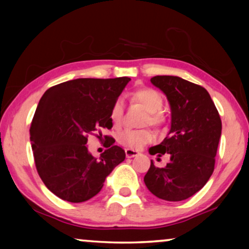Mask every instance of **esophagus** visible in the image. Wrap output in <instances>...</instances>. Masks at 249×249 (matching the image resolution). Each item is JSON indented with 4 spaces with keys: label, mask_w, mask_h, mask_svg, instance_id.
I'll list each match as a JSON object with an SVG mask.
<instances>
[{
    "label": "esophagus",
    "mask_w": 249,
    "mask_h": 249,
    "mask_svg": "<svg viewBox=\"0 0 249 249\" xmlns=\"http://www.w3.org/2000/svg\"><path fill=\"white\" fill-rule=\"evenodd\" d=\"M124 152H125V156H127L128 159L134 158V156H136V155L138 154L137 151H134V149H130V148H127Z\"/></svg>",
    "instance_id": "1"
}]
</instances>
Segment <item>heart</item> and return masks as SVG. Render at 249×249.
Returning <instances> with one entry per match:
<instances>
[{
    "mask_svg": "<svg viewBox=\"0 0 249 249\" xmlns=\"http://www.w3.org/2000/svg\"><path fill=\"white\" fill-rule=\"evenodd\" d=\"M134 98L139 102L146 111L148 112V117L146 119V124L153 125H161L164 122V118L161 114L163 104V97L159 91L152 88H142L134 94ZM124 117V102L118 100L115 102L111 111V118L114 124H121ZM153 138V134L148 129H125L118 136L119 142L122 145L130 148H139L142 145L147 144Z\"/></svg>",
    "mask_w": 249,
    "mask_h": 249,
    "instance_id": "heart-1",
    "label": "heart"
}]
</instances>
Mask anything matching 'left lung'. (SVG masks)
<instances>
[{"label": "left lung", "mask_w": 249, "mask_h": 249, "mask_svg": "<svg viewBox=\"0 0 249 249\" xmlns=\"http://www.w3.org/2000/svg\"><path fill=\"white\" fill-rule=\"evenodd\" d=\"M151 83L161 89L171 107V128L151 155H169L165 166L153 160L144 182L149 192L169 202H180L199 192L214 171L222 124L209 91L175 76H155Z\"/></svg>", "instance_id": "8db88e82"}]
</instances>
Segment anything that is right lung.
Wrapping results in <instances>:
<instances>
[{
	"label": "right lung",
	"mask_w": 249,
	"mask_h": 249,
	"mask_svg": "<svg viewBox=\"0 0 249 249\" xmlns=\"http://www.w3.org/2000/svg\"><path fill=\"white\" fill-rule=\"evenodd\" d=\"M130 80L79 78L49 88L40 98L30 125L34 159L40 179L61 199H90L124 161V151L112 137L105 136L108 148L100 159L86 144L93 131L113 127L112 107Z\"/></svg>",
	"instance_id": "right-lung-1"
}]
</instances>
